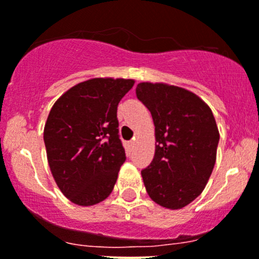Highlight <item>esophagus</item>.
Listing matches in <instances>:
<instances>
[{
    "label": "esophagus",
    "mask_w": 259,
    "mask_h": 259,
    "mask_svg": "<svg viewBox=\"0 0 259 259\" xmlns=\"http://www.w3.org/2000/svg\"><path fill=\"white\" fill-rule=\"evenodd\" d=\"M135 143H137V142H135V138H134V139H132L129 142V147L130 148H134L135 147Z\"/></svg>",
    "instance_id": "1"
}]
</instances>
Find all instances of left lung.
I'll return each mask as SVG.
<instances>
[{"label":"left lung","instance_id":"1","mask_svg":"<svg viewBox=\"0 0 259 259\" xmlns=\"http://www.w3.org/2000/svg\"><path fill=\"white\" fill-rule=\"evenodd\" d=\"M137 97L152 114L155 153L142 170L150 199L182 209L204 191L217 159L219 130L210 107L185 89L143 82Z\"/></svg>","mask_w":259,"mask_h":259}]
</instances>
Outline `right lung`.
Here are the masks:
<instances>
[{"label":"right lung","mask_w":259,"mask_h":259,"mask_svg":"<svg viewBox=\"0 0 259 259\" xmlns=\"http://www.w3.org/2000/svg\"><path fill=\"white\" fill-rule=\"evenodd\" d=\"M133 86V79H89L50 110L44 127L48 162L58 187L74 204H99L114 190L126 159L117 105Z\"/></svg>","instance_id":"add662e5"}]
</instances>
